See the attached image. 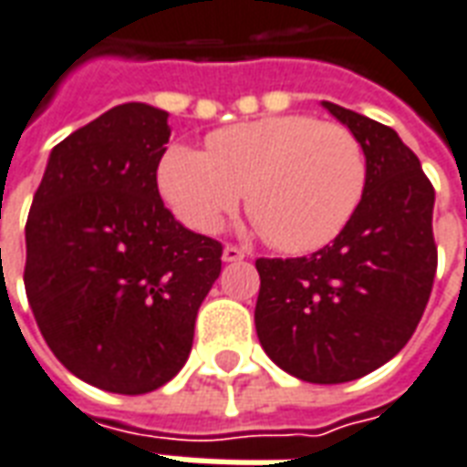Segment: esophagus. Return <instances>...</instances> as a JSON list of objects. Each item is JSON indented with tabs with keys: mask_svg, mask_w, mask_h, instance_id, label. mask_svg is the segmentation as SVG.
I'll return each instance as SVG.
<instances>
[{
	"mask_svg": "<svg viewBox=\"0 0 467 467\" xmlns=\"http://www.w3.org/2000/svg\"><path fill=\"white\" fill-rule=\"evenodd\" d=\"M223 263H236V261H244L246 258V251L238 246H223V254H221Z\"/></svg>",
	"mask_w": 467,
	"mask_h": 467,
	"instance_id": "esophagus-1",
	"label": "esophagus"
}]
</instances>
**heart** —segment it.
Here are the masks:
<instances>
[{"mask_svg":"<svg viewBox=\"0 0 467 467\" xmlns=\"http://www.w3.org/2000/svg\"><path fill=\"white\" fill-rule=\"evenodd\" d=\"M367 157L352 130L310 115H268L221 128L206 152L170 145L157 164V187L174 216L212 234L236 212L248 213L273 246L307 254L327 246L362 202Z\"/></svg>","mask_w":467,"mask_h":467,"instance_id":"heart-1","label":"heart"}]
</instances>
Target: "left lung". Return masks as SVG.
I'll return each mask as SVG.
<instances>
[{
  "label": "left lung",
  "instance_id": "1",
  "mask_svg": "<svg viewBox=\"0 0 467 467\" xmlns=\"http://www.w3.org/2000/svg\"><path fill=\"white\" fill-rule=\"evenodd\" d=\"M322 105L362 142V202L329 246L303 258L255 261V332L287 374L342 384L401 352L426 310L438 265L436 192L394 130Z\"/></svg>",
  "mask_w": 467,
  "mask_h": 467
}]
</instances>
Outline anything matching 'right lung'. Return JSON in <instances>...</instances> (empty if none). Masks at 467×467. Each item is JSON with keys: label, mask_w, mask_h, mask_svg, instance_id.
<instances>
[{"label": "right lung", "mask_w": 467, "mask_h": 467, "mask_svg": "<svg viewBox=\"0 0 467 467\" xmlns=\"http://www.w3.org/2000/svg\"><path fill=\"white\" fill-rule=\"evenodd\" d=\"M170 115L115 105L51 150L26 219L24 285L56 359L113 394L184 367L221 244L182 226L157 189Z\"/></svg>", "instance_id": "right-lung-1"}]
</instances>
